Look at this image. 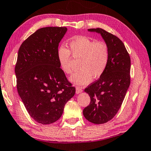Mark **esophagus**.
I'll return each instance as SVG.
<instances>
[{"instance_id":"1","label":"esophagus","mask_w":151,"mask_h":151,"mask_svg":"<svg viewBox=\"0 0 151 151\" xmlns=\"http://www.w3.org/2000/svg\"><path fill=\"white\" fill-rule=\"evenodd\" d=\"M83 91V89L81 87H76V93H81V92Z\"/></svg>"}]
</instances>
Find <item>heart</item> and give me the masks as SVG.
<instances>
[{"label": "heart", "instance_id": "heart-1", "mask_svg": "<svg viewBox=\"0 0 151 151\" xmlns=\"http://www.w3.org/2000/svg\"><path fill=\"white\" fill-rule=\"evenodd\" d=\"M70 50L64 45L58 49L57 56L60 68L67 75L73 73L71 54L75 59H79L78 68L70 81L76 85H85L100 77L106 69L110 53L108 45L96 41L84 36L73 38L69 44Z\"/></svg>", "mask_w": 151, "mask_h": 151}]
</instances>
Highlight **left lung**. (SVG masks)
Instances as JSON below:
<instances>
[{
  "label": "left lung",
  "mask_w": 151,
  "mask_h": 151,
  "mask_svg": "<svg viewBox=\"0 0 151 151\" xmlns=\"http://www.w3.org/2000/svg\"><path fill=\"white\" fill-rule=\"evenodd\" d=\"M88 31L100 34L109 49V61L104 74L85 89L91 101L83 111L89 122L102 124L111 121L122 104L130 85L131 60L123 42L115 35L98 28Z\"/></svg>",
  "instance_id": "8db88e82"
}]
</instances>
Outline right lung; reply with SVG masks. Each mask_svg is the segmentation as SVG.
Returning a JSON list of instances; mask_svg holds the SVG:
<instances>
[{
	"label": "right lung",
	"instance_id": "obj_1",
	"mask_svg": "<svg viewBox=\"0 0 151 151\" xmlns=\"http://www.w3.org/2000/svg\"><path fill=\"white\" fill-rule=\"evenodd\" d=\"M66 27L40 28L24 40L18 51L15 73L17 89L28 114L43 125L55 122L75 87L60 68L57 51Z\"/></svg>",
	"mask_w": 151,
	"mask_h": 151
}]
</instances>
